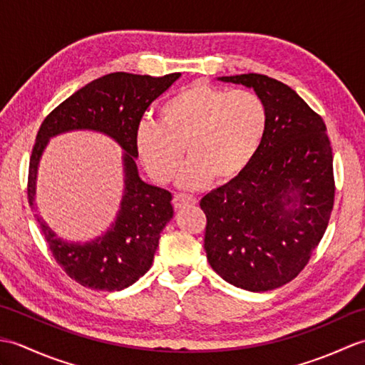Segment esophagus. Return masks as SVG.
I'll return each mask as SVG.
<instances>
[{"mask_svg": "<svg viewBox=\"0 0 365 365\" xmlns=\"http://www.w3.org/2000/svg\"><path fill=\"white\" fill-rule=\"evenodd\" d=\"M197 202V199L191 195H175L173 199V204L175 210L182 208L185 205H195Z\"/></svg>", "mask_w": 365, "mask_h": 365, "instance_id": "1", "label": "esophagus"}]
</instances>
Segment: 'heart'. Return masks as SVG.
Instances as JSON below:
<instances>
[{
	"label": "heart",
	"mask_w": 365,
	"mask_h": 365,
	"mask_svg": "<svg viewBox=\"0 0 365 365\" xmlns=\"http://www.w3.org/2000/svg\"><path fill=\"white\" fill-rule=\"evenodd\" d=\"M267 123L265 105L252 92L195 83L161 105L160 122L139 125L135 145L143 166L158 183L175 175L187 150L190 160L178 185L195 190L212 178L226 183L242 175L260 149Z\"/></svg>",
	"instance_id": "b5f03b06"
}]
</instances>
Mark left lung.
<instances>
[{
	"label": "left lung",
	"instance_id": "left-lung-1",
	"mask_svg": "<svg viewBox=\"0 0 365 365\" xmlns=\"http://www.w3.org/2000/svg\"><path fill=\"white\" fill-rule=\"evenodd\" d=\"M218 80L254 89L268 123L245 173L200 200L207 260L229 284L268 292L299 274L328 227L331 143L323 119L287 84L259 73Z\"/></svg>",
	"mask_w": 365,
	"mask_h": 365
}]
</instances>
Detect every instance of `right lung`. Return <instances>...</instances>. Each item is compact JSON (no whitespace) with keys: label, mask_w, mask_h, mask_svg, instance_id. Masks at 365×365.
I'll return each instance as SVG.
<instances>
[{"label":"right lung","mask_w":365,"mask_h":365,"mask_svg":"<svg viewBox=\"0 0 365 365\" xmlns=\"http://www.w3.org/2000/svg\"><path fill=\"white\" fill-rule=\"evenodd\" d=\"M178 78L180 73L158 78L125 72L105 75L54 108L37 131L28 175V199L36 210L38 163L51 138L89 130L111 138L123 150V196L105 234L86 243L67 242L36 215L54 260L83 287L119 292L135 284L152 265L161 232L174 216L173 196L141 180L135 138L147 108Z\"/></svg>","instance_id":"right-lung-1"}]
</instances>
